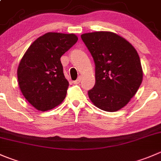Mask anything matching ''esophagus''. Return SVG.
Masks as SVG:
<instances>
[{"instance_id":"34e87169","label":"esophagus","mask_w":161,"mask_h":161,"mask_svg":"<svg viewBox=\"0 0 161 161\" xmlns=\"http://www.w3.org/2000/svg\"><path fill=\"white\" fill-rule=\"evenodd\" d=\"M80 82H81V77H79L77 79H76V80H75L73 82H74V84H79Z\"/></svg>"}]
</instances>
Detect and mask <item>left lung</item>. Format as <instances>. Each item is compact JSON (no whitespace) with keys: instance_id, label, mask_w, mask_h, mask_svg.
<instances>
[{"instance_id":"8db88e82","label":"left lung","mask_w":161,"mask_h":161,"mask_svg":"<svg viewBox=\"0 0 161 161\" xmlns=\"http://www.w3.org/2000/svg\"><path fill=\"white\" fill-rule=\"evenodd\" d=\"M95 64V85L88 91L93 104L116 112L130 101L142 82L139 56L130 42L108 31L81 35Z\"/></svg>"}]
</instances>
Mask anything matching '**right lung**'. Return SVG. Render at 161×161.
Segmentation results:
<instances>
[{"label":"right lung","instance_id":"1","mask_svg":"<svg viewBox=\"0 0 161 161\" xmlns=\"http://www.w3.org/2000/svg\"><path fill=\"white\" fill-rule=\"evenodd\" d=\"M77 41L74 34L46 33L23 55L17 70L19 86L24 97L37 110H50L64 100L69 83L60 57Z\"/></svg>","mask_w":161,"mask_h":161}]
</instances>
